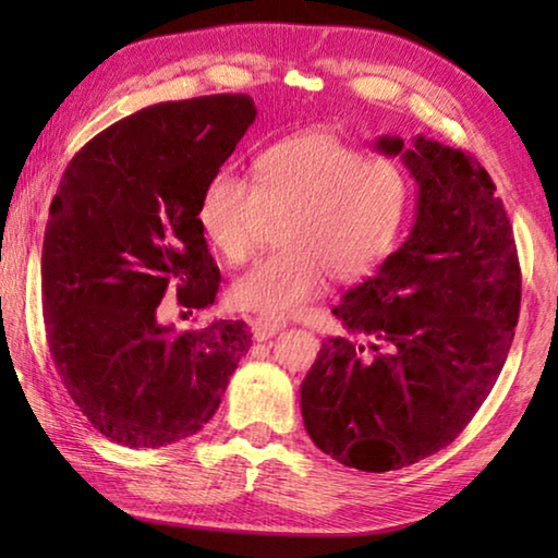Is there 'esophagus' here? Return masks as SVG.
I'll list each match as a JSON object with an SVG mask.
<instances>
[{"mask_svg":"<svg viewBox=\"0 0 558 558\" xmlns=\"http://www.w3.org/2000/svg\"><path fill=\"white\" fill-rule=\"evenodd\" d=\"M288 325L282 323V319H272V317H256V323H253V337L258 339V342H263V339H270L280 335L282 329H286Z\"/></svg>","mask_w":558,"mask_h":558,"instance_id":"1","label":"esophagus"}]
</instances>
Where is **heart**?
Returning a JSON list of instances; mask_svg holds the SVG:
<instances>
[{"label":"heart","mask_w":558,"mask_h":558,"mask_svg":"<svg viewBox=\"0 0 558 558\" xmlns=\"http://www.w3.org/2000/svg\"><path fill=\"white\" fill-rule=\"evenodd\" d=\"M403 169L364 157L327 132L280 140L256 157L253 184L231 172L206 182L196 219L223 260L243 263L268 221L280 251L241 272L229 298L239 310L290 317L323 295L327 276H369L393 251L409 216Z\"/></svg>","instance_id":"1"}]
</instances>
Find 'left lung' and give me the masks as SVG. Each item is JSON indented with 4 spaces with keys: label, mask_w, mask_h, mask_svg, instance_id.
I'll return each instance as SVG.
<instances>
[{
    "label": "left lung",
    "mask_w": 558,
    "mask_h": 558,
    "mask_svg": "<svg viewBox=\"0 0 558 558\" xmlns=\"http://www.w3.org/2000/svg\"><path fill=\"white\" fill-rule=\"evenodd\" d=\"M415 186L409 239L332 315L372 354L329 337L300 386L315 446L347 468L386 472L433 456L493 391L522 300L505 204L475 157L415 135L374 143Z\"/></svg>",
    "instance_id": "1"
}]
</instances>
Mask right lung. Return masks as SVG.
Listing matches in <instances>:
<instances>
[{"label":"right lung","instance_id":"add662e5","mask_svg":"<svg viewBox=\"0 0 558 558\" xmlns=\"http://www.w3.org/2000/svg\"><path fill=\"white\" fill-rule=\"evenodd\" d=\"M258 110L223 93L169 100L102 130L65 167L41 253L46 339L61 381L102 436L162 448L211 421L251 335L214 319L174 335L157 310L214 305L221 272L196 206Z\"/></svg>","mask_w":558,"mask_h":558}]
</instances>
